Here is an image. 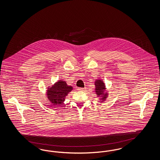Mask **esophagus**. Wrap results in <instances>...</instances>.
<instances>
[{
	"label": "esophagus",
	"mask_w": 160,
	"mask_h": 160,
	"mask_svg": "<svg viewBox=\"0 0 160 160\" xmlns=\"http://www.w3.org/2000/svg\"><path fill=\"white\" fill-rule=\"evenodd\" d=\"M86 88H78V91H84L85 90Z\"/></svg>",
	"instance_id": "obj_1"
}]
</instances>
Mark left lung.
Wrapping results in <instances>:
<instances>
[{
    "instance_id": "8db88e82",
    "label": "left lung",
    "mask_w": 160,
    "mask_h": 160,
    "mask_svg": "<svg viewBox=\"0 0 160 160\" xmlns=\"http://www.w3.org/2000/svg\"><path fill=\"white\" fill-rule=\"evenodd\" d=\"M95 89L97 97L99 98L101 102H104L108 97V92L107 91L106 87L102 79H97L95 81Z\"/></svg>"
}]
</instances>
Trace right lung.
<instances>
[{"label":"right lung","mask_w":160,"mask_h":160,"mask_svg":"<svg viewBox=\"0 0 160 160\" xmlns=\"http://www.w3.org/2000/svg\"><path fill=\"white\" fill-rule=\"evenodd\" d=\"M72 89V86L68 85L65 81L60 80L47 88L46 97L54 106L60 105L64 102L66 97Z\"/></svg>","instance_id":"1"}]
</instances>
